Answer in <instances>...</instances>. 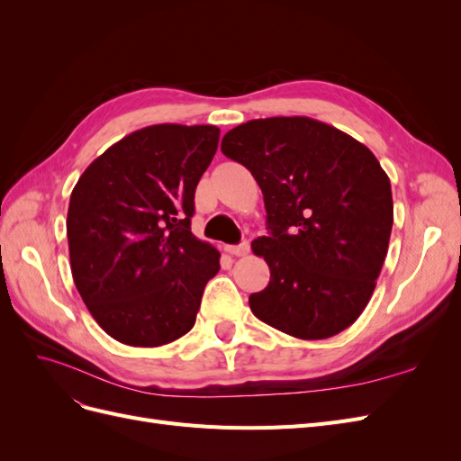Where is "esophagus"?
I'll list each match as a JSON object with an SVG mask.
<instances>
[{"mask_svg":"<svg viewBox=\"0 0 461 461\" xmlns=\"http://www.w3.org/2000/svg\"><path fill=\"white\" fill-rule=\"evenodd\" d=\"M225 249H227L230 256H246L249 252V242L244 240V242L236 244V246H227Z\"/></svg>","mask_w":461,"mask_h":461,"instance_id":"1","label":"esophagus"}]
</instances>
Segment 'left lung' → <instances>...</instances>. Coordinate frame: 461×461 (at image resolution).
<instances>
[{"mask_svg":"<svg viewBox=\"0 0 461 461\" xmlns=\"http://www.w3.org/2000/svg\"><path fill=\"white\" fill-rule=\"evenodd\" d=\"M221 149L254 175L269 236L252 242L269 265L254 315L290 337L321 340L366 310L388 252L393 190L381 163L352 136L310 117L254 119Z\"/></svg>","mask_w":461,"mask_h":461,"instance_id":"obj_1","label":"left lung"}]
</instances>
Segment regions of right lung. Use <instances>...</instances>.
<instances>
[{
    "mask_svg": "<svg viewBox=\"0 0 461 461\" xmlns=\"http://www.w3.org/2000/svg\"><path fill=\"white\" fill-rule=\"evenodd\" d=\"M219 144L213 124H151L82 173L67 213L71 271L111 339L156 348L186 334L219 252L190 230L194 192Z\"/></svg>",
    "mask_w": 461,
    "mask_h": 461,
    "instance_id": "add662e5",
    "label": "right lung"
}]
</instances>
